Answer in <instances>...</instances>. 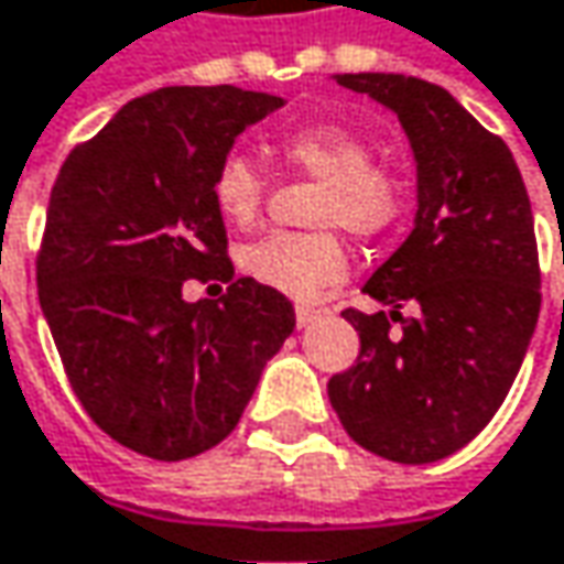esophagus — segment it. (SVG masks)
Here are the masks:
<instances>
[{"label": "esophagus", "instance_id": "34e87169", "mask_svg": "<svg viewBox=\"0 0 564 564\" xmlns=\"http://www.w3.org/2000/svg\"><path fill=\"white\" fill-rule=\"evenodd\" d=\"M316 316H319V310H313V306H296V326H300V329H306Z\"/></svg>", "mask_w": 564, "mask_h": 564}]
</instances>
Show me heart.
<instances>
[{"label":"heart","instance_id":"obj_1","mask_svg":"<svg viewBox=\"0 0 564 564\" xmlns=\"http://www.w3.org/2000/svg\"><path fill=\"white\" fill-rule=\"evenodd\" d=\"M286 167L323 180L313 219L345 226L361 238L384 235L406 206V186L393 171L375 164V144L345 126H306L286 131L278 144ZM268 196V177L248 154H229L216 177L213 199L219 216L248 229L258 223ZM238 268L293 300H313L341 281L348 251L335 231H271L238 251Z\"/></svg>","mask_w":564,"mask_h":564}]
</instances>
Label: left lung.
I'll use <instances>...</instances> for the list:
<instances>
[{"label":"left lung","instance_id":"left-lung-1","mask_svg":"<svg viewBox=\"0 0 564 564\" xmlns=\"http://www.w3.org/2000/svg\"><path fill=\"white\" fill-rule=\"evenodd\" d=\"M335 83L400 119L416 161V219L365 283L390 313H341L361 351L329 381V400L361 448L426 465L485 430L523 365L542 303L533 209L510 148L442 86L403 74ZM403 302L421 313L403 317Z\"/></svg>","mask_w":564,"mask_h":564}]
</instances>
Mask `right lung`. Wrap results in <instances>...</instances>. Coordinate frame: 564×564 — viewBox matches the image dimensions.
<instances>
[{
	"label": "right lung",
	"instance_id": "add662e5",
	"mask_svg": "<svg viewBox=\"0 0 564 564\" xmlns=\"http://www.w3.org/2000/svg\"><path fill=\"white\" fill-rule=\"evenodd\" d=\"M281 106L238 86L154 89L74 148L51 189L41 313L83 410L138 455L219 445L296 326L293 303L251 278L219 301L182 300L189 276L235 274L213 177Z\"/></svg>",
	"mask_w": 564,
	"mask_h": 564
}]
</instances>
